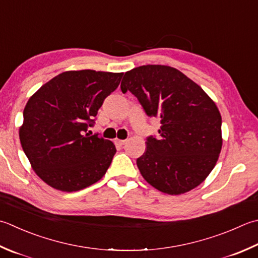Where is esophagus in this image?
Instances as JSON below:
<instances>
[{"label":"esophagus","instance_id":"34e87169","mask_svg":"<svg viewBox=\"0 0 258 258\" xmlns=\"http://www.w3.org/2000/svg\"><path fill=\"white\" fill-rule=\"evenodd\" d=\"M125 142H126V140H119V139H115V141H114V143L116 145H123V144H125Z\"/></svg>","mask_w":258,"mask_h":258}]
</instances>
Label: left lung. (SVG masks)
<instances>
[{
    "label": "left lung",
    "instance_id": "obj_1",
    "mask_svg": "<svg viewBox=\"0 0 258 258\" xmlns=\"http://www.w3.org/2000/svg\"><path fill=\"white\" fill-rule=\"evenodd\" d=\"M120 89L132 93L149 117L160 119V138L149 136L136 160L141 174L161 192L195 189L213 171L223 145L221 116L205 90L180 70L146 64L126 72Z\"/></svg>",
    "mask_w": 258,
    "mask_h": 258
}]
</instances>
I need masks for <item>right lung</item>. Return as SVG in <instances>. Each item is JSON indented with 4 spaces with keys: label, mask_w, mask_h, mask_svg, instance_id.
Segmentation results:
<instances>
[{
    "label": "right lung",
    "mask_w": 258,
    "mask_h": 258,
    "mask_svg": "<svg viewBox=\"0 0 258 258\" xmlns=\"http://www.w3.org/2000/svg\"><path fill=\"white\" fill-rule=\"evenodd\" d=\"M122 77L123 73L89 69L64 72L29 98L20 142L34 172L48 185L73 192L105 175L116 148L87 128Z\"/></svg>",
    "instance_id": "obj_1"
}]
</instances>
